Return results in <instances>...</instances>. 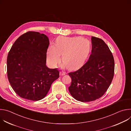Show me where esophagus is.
<instances>
[{
  "instance_id": "esophagus-1",
  "label": "esophagus",
  "mask_w": 131,
  "mask_h": 131,
  "mask_svg": "<svg viewBox=\"0 0 131 131\" xmlns=\"http://www.w3.org/2000/svg\"><path fill=\"white\" fill-rule=\"evenodd\" d=\"M60 75H61V76H64L65 74H66V72H65V71H61V72H60Z\"/></svg>"
}]
</instances>
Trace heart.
<instances>
[{
	"label": "heart",
	"instance_id": "b5f03b06",
	"mask_svg": "<svg viewBox=\"0 0 131 131\" xmlns=\"http://www.w3.org/2000/svg\"><path fill=\"white\" fill-rule=\"evenodd\" d=\"M91 50L90 41L79 37H60L56 44H52L47 52V61L52 67H55L61 61L67 68L76 69L83 65L88 59Z\"/></svg>",
	"mask_w": 131,
	"mask_h": 131
}]
</instances>
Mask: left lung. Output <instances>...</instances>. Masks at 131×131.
<instances>
[{
  "label": "left lung",
  "mask_w": 131,
  "mask_h": 131,
  "mask_svg": "<svg viewBox=\"0 0 131 131\" xmlns=\"http://www.w3.org/2000/svg\"><path fill=\"white\" fill-rule=\"evenodd\" d=\"M92 51L88 61L78 70L68 73L71 96L89 102L101 97L113 79L115 61L111 51L101 38L92 36Z\"/></svg>",
  "instance_id": "1"
}]
</instances>
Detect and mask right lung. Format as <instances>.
Returning <instances> with one entry per match:
<instances>
[{"instance_id": "add662e5", "label": "right lung", "mask_w": 131, "mask_h": 131, "mask_svg": "<svg viewBox=\"0 0 131 131\" xmlns=\"http://www.w3.org/2000/svg\"><path fill=\"white\" fill-rule=\"evenodd\" d=\"M48 37L29 31L16 40L7 57V76L16 94L21 97L37 101L43 99L52 83L59 78L57 69L46 66Z\"/></svg>"}]
</instances>
